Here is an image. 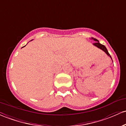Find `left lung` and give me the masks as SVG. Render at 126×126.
Returning a JSON list of instances; mask_svg holds the SVG:
<instances>
[{
  "mask_svg": "<svg viewBox=\"0 0 126 126\" xmlns=\"http://www.w3.org/2000/svg\"><path fill=\"white\" fill-rule=\"evenodd\" d=\"M91 39H92V40H93L94 41H95V43H94L93 45H94V46H96V47H98V48H100L101 50H102V51H104L105 53H106V54H107L108 56H110V58L111 59V60H112V58H111V56H110V54H109V53H108L107 49L106 47H105V46H104V45L100 44V43H99V41H98V40H96V38H93V37H92V38H91Z\"/></svg>",
  "mask_w": 126,
  "mask_h": 126,
  "instance_id": "obj_1",
  "label": "left lung"
}]
</instances>
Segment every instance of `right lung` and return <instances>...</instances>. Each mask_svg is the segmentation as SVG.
I'll return each mask as SVG.
<instances>
[{"instance_id":"obj_1","label":"right lung","mask_w":126,"mask_h":126,"mask_svg":"<svg viewBox=\"0 0 126 126\" xmlns=\"http://www.w3.org/2000/svg\"><path fill=\"white\" fill-rule=\"evenodd\" d=\"M24 47H25V46H24Z\"/></svg>"}]
</instances>
